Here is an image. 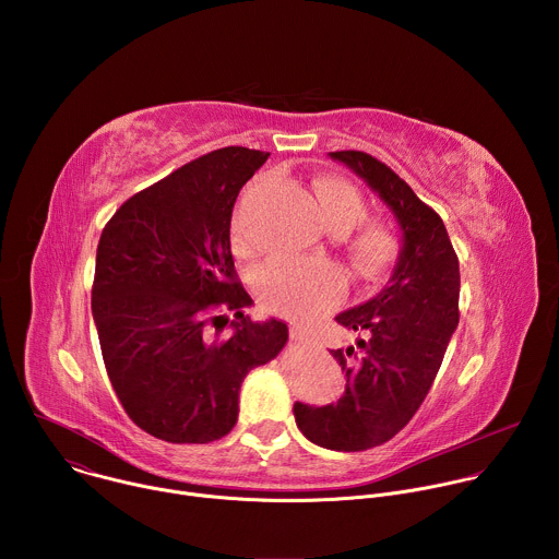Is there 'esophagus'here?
I'll use <instances>...</instances> for the list:
<instances>
[{
	"instance_id": "esophagus-1",
	"label": "esophagus",
	"mask_w": 559,
	"mask_h": 559,
	"mask_svg": "<svg viewBox=\"0 0 559 559\" xmlns=\"http://www.w3.org/2000/svg\"><path fill=\"white\" fill-rule=\"evenodd\" d=\"M289 338H292L294 343H302V341H305V336H302L300 330H292V332H289Z\"/></svg>"
}]
</instances>
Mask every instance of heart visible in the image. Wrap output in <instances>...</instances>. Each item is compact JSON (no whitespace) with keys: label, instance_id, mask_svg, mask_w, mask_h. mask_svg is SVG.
I'll return each mask as SVG.
<instances>
[{"label":"heart","instance_id":"1","mask_svg":"<svg viewBox=\"0 0 559 559\" xmlns=\"http://www.w3.org/2000/svg\"><path fill=\"white\" fill-rule=\"evenodd\" d=\"M313 203L332 231H349L367 210L362 194L341 179L316 181ZM234 243L238 250H248V236L241 223L236 225ZM395 252V236L382 223H367L354 238V257L365 274L382 272L393 261ZM254 283L261 300L272 311L296 318V321L332 309L347 289V276L334 263L270 261L259 267Z\"/></svg>","mask_w":559,"mask_h":559}]
</instances>
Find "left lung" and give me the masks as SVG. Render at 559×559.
Masks as SVG:
<instances>
[{"label": "left lung", "mask_w": 559, "mask_h": 559, "mask_svg": "<svg viewBox=\"0 0 559 559\" xmlns=\"http://www.w3.org/2000/svg\"><path fill=\"white\" fill-rule=\"evenodd\" d=\"M330 156L391 210L401 252L373 298L336 316L338 325L367 332L356 347L332 349L347 378L341 401L325 407L294 403V418L318 447L365 451L391 440L427 397L460 321V265L442 218L391 168L356 150Z\"/></svg>", "instance_id": "left-lung-1"}]
</instances>
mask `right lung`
I'll return each mask as SVG.
<instances>
[{
    "mask_svg": "<svg viewBox=\"0 0 559 559\" xmlns=\"http://www.w3.org/2000/svg\"><path fill=\"white\" fill-rule=\"evenodd\" d=\"M270 152L221 147L128 199L97 246L93 318L130 420L175 444L231 431L243 378L287 343L246 313L234 272V201Z\"/></svg>",
    "mask_w": 559,
    "mask_h": 559,
    "instance_id": "add662e5",
    "label": "right lung"
}]
</instances>
